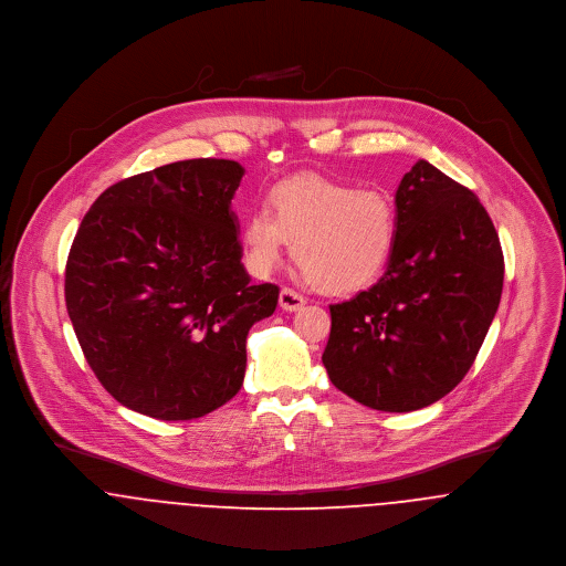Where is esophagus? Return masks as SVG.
Listing matches in <instances>:
<instances>
[{
    "instance_id": "obj_1",
    "label": "esophagus",
    "mask_w": 566,
    "mask_h": 566,
    "mask_svg": "<svg viewBox=\"0 0 566 566\" xmlns=\"http://www.w3.org/2000/svg\"><path fill=\"white\" fill-rule=\"evenodd\" d=\"M304 306H306V300H304L300 293H295L293 289H282V291H280V308H282V311L295 313V311H300V308H304Z\"/></svg>"
}]
</instances>
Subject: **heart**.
<instances>
[{
	"instance_id": "heart-1",
	"label": "heart",
	"mask_w": 566,
	"mask_h": 566,
	"mask_svg": "<svg viewBox=\"0 0 566 566\" xmlns=\"http://www.w3.org/2000/svg\"><path fill=\"white\" fill-rule=\"evenodd\" d=\"M397 239V208L386 190L358 189L321 174L277 180L241 223L253 273H269L291 252L314 289L345 295L374 284Z\"/></svg>"
}]
</instances>
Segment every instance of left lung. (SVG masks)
Wrapping results in <instances>:
<instances>
[{"instance_id": "obj_1", "label": "left lung", "mask_w": 566, "mask_h": 566, "mask_svg": "<svg viewBox=\"0 0 566 566\" xmlns=\"http://www.w3.org/2000/svg\"><path fill=\"white\" fill-rule=\"evenodd\" d=\"M397 239L379 282L329 306L332 384L384 412L426 408L471 369L503 289L497 230L475 192L419 160L395 192Z\"/></svg>"}]
</instances>
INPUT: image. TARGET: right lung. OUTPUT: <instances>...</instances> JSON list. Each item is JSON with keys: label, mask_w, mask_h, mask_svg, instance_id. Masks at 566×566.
I'll return each mask as SVG.
<instances>
[{"label": "right lung", "mask_w": 566, "mask_h": 566, "mask_svg": "<svg viewBox=\"0 0 566 566\" xmlns=\"http://www.w3.org/2000/svg\"><path fill=\"white\" fill-rule=\"evenodd\" d=\"M243 176L234 160L171 163L104 190L80 223L66 313L93 374L134 412L189 421L243 386L250 327L280 295L241 262Z\"/></svg>", "instance_id": "obj_1"}]
</instances>
